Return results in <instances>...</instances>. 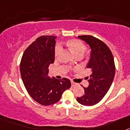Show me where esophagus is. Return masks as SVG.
I'll return each mask as SVG.
<instances>
[{
    "mask_svg": "<svg viewBox=\"0 0 130 130\" xmlns=\"http://www.w3.org/2000/svg\"><path fill=\"white\" fill-rule=\"evenodd\" d=\"M71 83H72V87H74V86L77 85L76 83H75V82H74V81H71Z\"/></svg>",
    "mask_w": 130,
    "mask_h": 130,
    "instance_id": "34e87169",
    "label": "esophagus"
}]
</instances>
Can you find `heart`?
<instances>
[{
    "label": "heart",
    "mask_w": 130,
    "mask_h": 130,
    "mask_svg": "<svg viewBox=\"0 0 130 130\" xmlns=\"http://www.w3.org/2000/svg\"><path fill=\"white\" fill-rule=\"evenodd\" d=\"M66 45L68 47L70 50L72 51L73 55L76 56L79 54H83L86 51V47L85 45L80 42L79 40H75V39H72V40H68L66 42ZM61 51V47L60 45H57L55 50V55L57 56L59 54V53Z\"/></svg>",
    "instance_id": "b5f03b06"
}]
</instances>
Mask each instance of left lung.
<instances>
[{
	"mask_svg": "<svg viewBox=\"0 0 130 130\" xmlns=\"http://www.w3.org/2000/svg\"><path fill=\"white\" fill-rule=\"evenodd\" d=\"M89 45L91 51L87 68L92 73L88 79V87H83V96L77 98L81 105L91 106L98 104L110 88L115 73L114 58L109 48L104 42L92 36H79Z\"/></svg>",
	"mask_w": 130,
	"mask_h": 130,
	"instance_id": "obj_1",
	"label": "left lung"
}]
</instances>
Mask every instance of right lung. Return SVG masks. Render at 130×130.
Here are the masks:
<instances>
[{"mask_svg": "<svg viewBox=\"0 0 130 130\" xmlns=\"http://www.w3.org/2000/svg\"><path fill=\"white\" fill-rule=\"evenodd\" d=\"M57 36H42L24 52L20 72L26 90L41 105H49L60 100L63 92L71 87L67 78L57 79L48 75L49 64L55 60Z\"/></svg>", "mask_w": 130, "mask_h": 130, "instance_id": "1", "label": "right lung"}]
</instances>
